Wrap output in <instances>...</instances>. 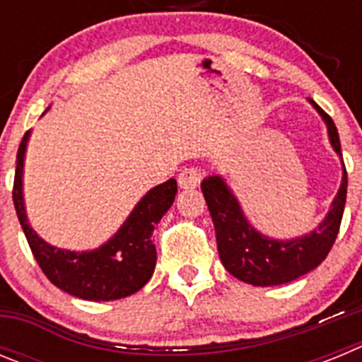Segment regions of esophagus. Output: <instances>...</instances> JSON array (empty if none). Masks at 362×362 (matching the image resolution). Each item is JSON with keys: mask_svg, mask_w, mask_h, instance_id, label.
<instances>
[{"mask_svg": "<svg viewBox=\"0 0 362 362\" xmlns=\"http://www.w3.org/2000/svg\"><path fill=\"white\" fill-rule=\"evenodd\" d=\"M201 181V172L194 166L183 168L177 175V183L181 188H196Z\"/></svg>", "mask_w": 362, "mask_h": 362, "instance_id": "1", "label": "esophagus"}]
</instances>
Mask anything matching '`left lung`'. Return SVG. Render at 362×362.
<instances>
[{
  "label": "left lung",
  "mask_w": 362,
  "mask_h": 362,
  "mask_svg": "<svg viewBox=\"0 0 362 362\" xmlns=\"http://www.w3.org/2000/svg\"><path fill=\"white\" fill-rule=\"evenodd\" d=\"M308 103L317 110L328 130L334 152L341 158L343 179L325 219L312 232L299 238H268L252 225L232 188L221 175L212 174L203 179L201 190L214 221L217 252L221 263L235 279L254 286H277L290 283L317 268L334 246L343 219L346 203V168L343 163L341 141L332 117L313 99Z\"/></svg>",
  "instance_id": "8db88e82"
}]
</instances>
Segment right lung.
Returning <instances> with one entry per match:
<instances>
[{
	"label": "right lung",
	"instance_id": "right-lung-1",
	"mask_svg": "<svg viewBox=\"0 0 362 362\" xmlns=\"http://www.w3.org/2000/svg\"><path fill=\"white\" fill-rule=\"evenodd\" d=\"M50 107L43 114L49 112ZM30 130L19 143L16 156L14 199L19 225L43 274L63 292L85 300H116L141 290L158 261L152 232L168 212L177 194L175 179L150 188L117 232L94 250H66L50 245L30 226L23 199V166Z\"/></svg>",
	"mask_w": 362,
	"mask_h": 362
}]
</instances>
